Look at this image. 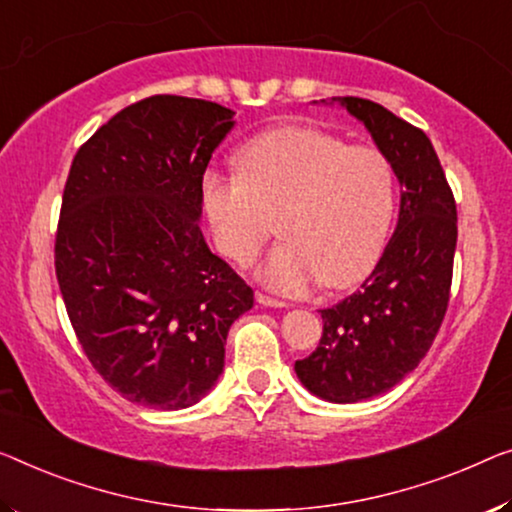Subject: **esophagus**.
I'll return each instance as SVG.
<instances>
[{
  "instance_id": "34e87169",
  "label": "esophagus",
  "mask_w": 512,
  "mask_h": 512,
  "mask_svg": "<svg viewBox=\"0 0 512 512\" xmlns=\"http://www.w3.org/2000/svg\"><path fill=\"white\" fill-rule=\"evenodd\" d=\"M255 299H257V303H262V305H269V308H285V301H280V299H273V296H269V294H262V292H257L255 294Z\"/></svg>"
}]
</instances>
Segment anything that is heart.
Here are the masks:
<instances>
[{
    "instance_id": "1",
    "label": "heart",
    "mask_w": 512,
    "mask_h": 512,
    "mask_svg": "<svg viewBox=\"0 0 512 512\" xmlns=\"http://www.w3.org/2000/svg\"><path fill=\"white\" fill-rule=\"evenodd\" d=\"M236 170L204 174L202 207L218 248L243 266L280 218L285 241L259 266L264 285L303 292L322 278L347 287L377 264L395 213V172L377 147L287 126L250 140Z\"/></svg>"
}]
</instances>
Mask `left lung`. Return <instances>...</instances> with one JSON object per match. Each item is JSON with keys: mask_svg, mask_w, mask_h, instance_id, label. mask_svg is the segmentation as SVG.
I'll list each match as a JSON object with an SVG mask.
<instances>
[{"mask_svg": "<svg viewBox=\"0 0 512 512\" xmlns=\"http://www.w3.org/2000/svg\"><path fill=\"white\" fill-rule=\"evenodd\" d=\"M368 128L400 181L398 227L361 289L324 308V333L296 377L317 398L352 404L391 391L432 347L448 299L457 243L453 190L421 128L384 105L335 96Z\"/></svg>", "mask_w": 512, "mask_h": 512, "instance_id": "8db88e82", "label": "left lung"}]
</instances>
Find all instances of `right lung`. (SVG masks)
Listing matches in <instances>:
<instances>
[{
  "label": "right lung",
  "mask_w": 512,
  "mask_h": 512,
  "mask_svg": "<svg viewBox=\"0 0 512 512\" xmlns=\"http://www.w3.org/2000/svg\"><path fill=\"white\" fill-rule=\"evenodd\" d=\"M234 112L186 96L128 105L78 149L55 269L82 349L142 407H193L223 372L227 331L253 289L200 230L202 177Z\"/></svg>",
  "instance_id": "add662e5"
}]
</instances>
